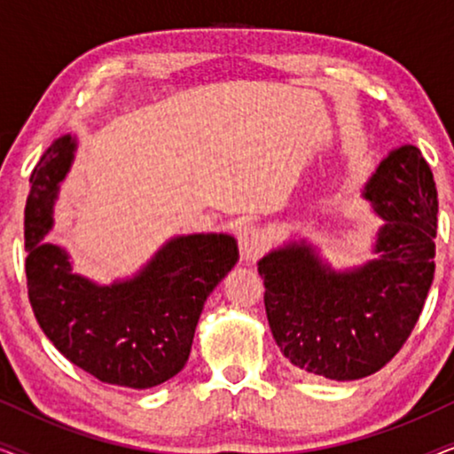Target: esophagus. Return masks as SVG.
Segmentation results:
<instances>
[{"instance_id": "1", "label": "esophagus", "mask_w": 454, "mask_h": 454, "mask_svg": "<svg viewBox=\"0 0 454 454\" xmlns=\"http://www.w3.org/2000/svg\"><path fill=\"white\" fill-rule=\"evenodd\" d=\"M238 246L239 254L246 262H254V260L262 256V252L269 247V238H266L264 229L254 225V223H246L238 231Z\"/></svg>"}]
</instances>
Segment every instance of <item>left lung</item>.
Returning <instances> with one entry per match:
<instances>
[{
    "mask_svg": "<svg viewBox=\"0 0 454 454\" xmlns=\"http://www.w3.org/2000/svg\"><path fill=\"white\" fill-rule=\"evenodd\" d=\"M364 196L387 221L374 262L334 272L306 244H291L258 262L278 349L297 370L328 380H359L399 353L436 270L438 192L419 148L390 153Z\"/></svg>",
    "mask_w": 454,
    "mask_h": 454,
    "instance_id": "8db88e82",
    "label": "left lung"
}]
</instances>
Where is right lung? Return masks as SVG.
<instances>
[{"mask_svg":"<svg viewBox=\"0 0 454 454\" xmlns=\"http://www.w3.org/2000/svg\"><path fill=\"white\" fill-rule=\"evenodd\" d=\"M74 146L72 136H61L30 173L24 208L30 306L61 356L97 380L157 387L188 362L204 301L238 262V244L223 233L176 238L138 277L111 287L72 275L66 252L43 238Z\"/></svg>","mask_w":454,"mask_h":454,"instance_id":"add662e5","label":"right lung"}]
</instances>
